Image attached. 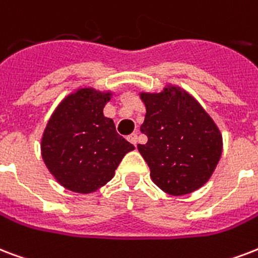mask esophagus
Masks as SVG:
<instances>
[{
  "label": "esophagus",
  "instance_id": "obj_1",
  "mask_svg": "<svg viewBox=\"0 0 258 258\" xmlns=\"http://www.w3.org/2000/svg\"><path fill=\"white\" fill-rule=\"evenodd\" d=\"M127 139H128L130 142L133 143V145H137V142H138V134H131V135H128V137H127Z\"/></svg>",
  "mask_w": 258,
  "mask_h": 258
}]
</instances>
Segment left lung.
Returning a JSON list of instances; mask_svg holds the SVG:
<instances>
[{
	"label": "left lung",
	"mask_w": 258,
	"mask_h": 258,
	"mask_svg": "<svg viewBox=\"0 0 258 258\" xmlns=\"http://www.w3.org/2000/svg\"><path fill=\"white\" fill-rule=\"evenodd\" d=\"M146 105L138 145L157 186L181 196L210 180L222 155V135L210 115L189 93L168 86L160 93H141Z\"/></svg>",
	"instance_id": "1"
}]
</instances>
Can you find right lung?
Instances as JSON below:
<instances>
[{
  "label": "right lung",
  "instance_id": "1",
  "mask_svg": "<svg viewBox=\"0 0 258 258\" xmlns=\"http://www.w3.org/2000/svg\"><path fill=\"white\" fill-rule=\"evenodd\" d=\"M111 92L82 88L59 104L42 138L47 169L66 189L92 194L111 181L128 151L135 147L116 133L103 109Z\"/></svg>",
  "mask_w": 258,
  "mask_h": 258
}]
</instances>
